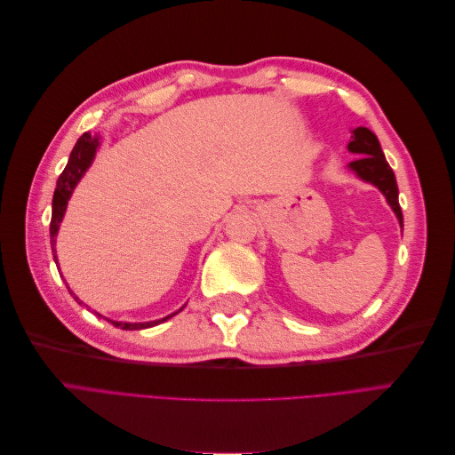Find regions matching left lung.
I'll use <instances>...</instances> for the list:
<instances>
[{"label": "left lung", "mask_w": 455, "mask_h": 455, "mask_svg": "<svg viewBox=\"0 0 455 455\" xmlns=\"http://www.w3.org/2000/svg\"><path fill=\"white\" fill-rule=\"evenodd\" d=\"M351 142L347 149L351 154H356L355 161L347 164V169L353 171L356 176L364 182L376 186L381 194L387 199L393 212L398 218V224L403 226V211L398 204V186L393 169L389 167L387 159H385L378 136L366 127H356L351 131Z\"/></svg>", "instance_id": "8db88e82"}]
</instances>
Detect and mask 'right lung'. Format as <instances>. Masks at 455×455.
Masks as SVG:
<instances>
[{"instance_id":"obj_1","label":"right lung","mask_w":455,"mask_h":455,"mask_svg":"<svg viewBox=\"0 0 455 455\" xmlns=\"http://www.w3.org/2000/svg\"><path fill=\"white\" fill-rule=\"evenodd\" d=\"M99 146H100V136H94L91 132H85L84 136H79V140L76 142L72 154H70V159H68L66 169L62 171V174L59 176V180H57V189H54V196H52V216H51V229H49L51 231L52 258H54V261H57V267H59V259H57V233H59L60 222H62V218H64L68 201H70L76 186L79 184L81 178H84V174L91 167V163H92V159L96 156V149H99ZM68 292L74 296V299L77 301V304H84V301H81L70 291V286H68ZM182 309L184 307L174 311L169 316H164V319L149 321V323H119V321H112V319H106V321L112 323L114 326H117L121 330H142V328H151V326H157L159 323H164L167 319H171V316H174L176 313H180ZM96 315H99V313H96ZM99 316H102V315H99Z\"/></svg>"}]
</instances>
